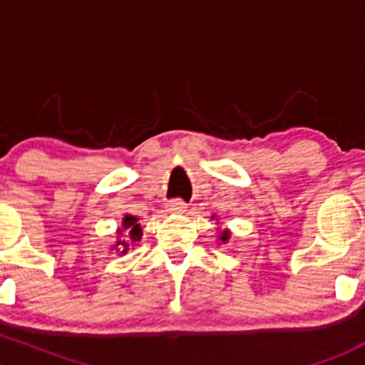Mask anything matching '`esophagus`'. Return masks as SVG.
<instances>
[{
	"instance_id": "esophagus-1",
	"label": "esophagus",
	"mask_w": 365,
	"mask_h": 365,
	"mask_svg": "<svg viewBox=\"0 0 365 365\" xmlns=\"http://www.w3.org/2000/svg\"><path fill=\"white\" fill-rule=\"evenodd\" d=\"M167 210L172 214H182L186 212V204L182 200H170L167 204Z\"/></svg>"
}]
</instances>
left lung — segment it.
I'll return each instance as SVG.
<instances>
[{"label": "left lung", "instance_id": "left-lung-1", "mask_svg": "<svg viewBox=\"0 0 365 365\" xmlns=\"http://www.w3.org/2000/svg\"><path fill=\"white\" fill-rule=\"evenodd\" d=\"M214 217V216H212ZM228 239H230V232H228V230H221L220 232V240H221V242H227V240Z\"/></svg>", "mask_w": 365, "mask_h": 365}]
</instances>
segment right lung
I'll list each match as a JSON object with an SVG mask.
<instances>
[{
    "label": "right lung",
    "instance_id": "right-lung-1",
    "mask_svg": "<svg viewBox=\"0 0 365 365\" xmlns=\"http://www.w3.org/2000/svg\"><path fill=\"white\" fill-rule=\"evenodd\" d=\"M137 221H138L137 217L130 216V214H126V216L123 217V228L118 232L119 237H123V239L118 240V242L114 244L121 255H126L131 244L137 242V240H140V237H142V228Z\"/></svg>",
    "mask_w": 365,
    "mask_h": 365
}]
</instances>
